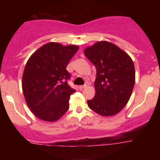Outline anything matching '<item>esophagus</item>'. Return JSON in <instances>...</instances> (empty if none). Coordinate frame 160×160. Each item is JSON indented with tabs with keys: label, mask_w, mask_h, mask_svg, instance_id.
Here are the masks:
<instances>
[{
	"label": "esophagus",
	"mask_w": 160,
	"mask_h": 160,
	"mask_svg": "<svg viewBox=\"0 0 160 160\" xmlns=\"http://www.w3.org/2000/svg\"><path fill=\"white\" fill-rule=\"evenodd\" d=\"M87 87V85H83V86H80V87H79V89H81V90H82V89H84V88H86V87Z\"/></svg>",
	"instance_id": "34e87169"
}]
</instances>
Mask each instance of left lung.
I'll return each instance as SVG.
<instances>
[{"instance_id": "obj_1", "label": "left lung", "mask_w": 160, "mask_h": 160, "mask_svg": "<svg viewBox=\"0 0 160 160\" xmlns=\"http://www.w3.org/2000/svg\"><path fill=\"white\" fill-rule=\"evenodd\" d=\"M96 68L95 95L87 104L102 116H113L122 111L131 98L135 82V66L119 47L100 41L84 49Z\"/></svg>"}]
</instances>
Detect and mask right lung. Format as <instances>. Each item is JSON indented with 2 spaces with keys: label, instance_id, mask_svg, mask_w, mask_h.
<instances>
[{
  "label": "right lung",
  "instance_id": "add662e5",
  "mask_svg": "<svg viewBox=\"0 0 160 160\" xmlns=\"http://www.w3.org/2000/svg\"><path fill=\"white\" fill-rule=\"evenodd\" d=\"M78 49L74 45L49 42L27 61L22 90L28 107L39 119L54 122L68 111L70 97L75 90L66 82L70 77L66 66Z\"/></svg>",
  "mask_w": 160,
  "mask_h": 160
}]
</instances>
